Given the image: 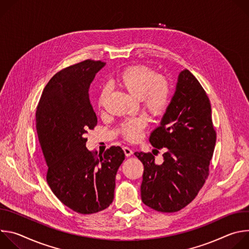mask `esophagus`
I'll use <instances>...</instances> for the list:
<instances>
[{"label":"esophagus","mask_w":249,"mask_h":249,"mask_svg":"<svg viewBox=\"0 0 249 249\" xmlns=\"http://www.w3.org/2000/svg\"><path fill=\"white\" fill-rule=\"evenodd\" d=\"M123 151H124V154L126 157H130L133 154V151L129 147H124Z\"/></svg>","instance_id":"34e87169"}]
</instances>
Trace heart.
<instances>
[{"mask_svg":"<svg viewBox=\"0 0 249 249\" xmlns=\"http://www.w3.org/2000/svg\"><path fill=\"white\" fill-rule=\"evenodd\" d=\"M116 82L129 93L141 98L144 107L153 115H160L169 101V84L167 80L145 65H135L124 69L117 76ZM107 95V89H102L98 96V106H102ZM145 117H138L124 122L119 129L128 141H137L147 126Z\"/></svg>","mask_w":249,"mask_h":249,"instance_id":"heart-1","label":"heart"}]
</instances>
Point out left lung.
Here are the masks:
<instances>
[{
    "label": "left lung",
    "instance_id": "obj_1",
    "mask_svg": "<svg viewBox=\"0 0 249 249\" xmlns=\"http://www.w3.org/2000/svg\"><path fill=\"white\" fill-rule=\"evenodd\" d=\"M216 138L209 97L198 80L183 70L160 125L150 136L153 147L166 148L163 162L157 164L151 153L134 154L144 164L143 203L172 213L192 202L209 175Z\"/></svg>",
    "mask_w": 249,
    "mask_h": 249
}]
</instances>
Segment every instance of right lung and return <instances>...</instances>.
<instances>
[{"instance_id":"1","label":"right lung","mask_w":249,"mask_h":249,"mask_svg":"<svg viewBox=\"0 0 249 249\" xmlns=\"http://www.w3.org/2000/svg\"><path fill=\"white\" fill-rule=\"evenodd\" d=\"M104 62L86 60L67 67L48 82L36 109V130L55 196L80 214L112 203L115 176L125 154L112 146L103 154L87 149L88 130L97 124L89 89Z\"/></svg>"}]
</instances>
